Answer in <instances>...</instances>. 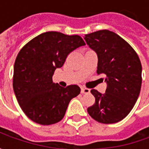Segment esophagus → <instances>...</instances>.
<instances>
[{
	"mask_svg": "<svg viewBox=\"0 0 149 149\" xmlns=\"http://www.w3.org/2000/svg\"><path fill=\"white\" fill-rule=\"evenodd\" d=\"M90 93V89L89 88H81V93Z\"/></svg>",
	"mask_w": 149,
	"mask_h": 149,
	"instance_id": "34e87169",
	"label": "esophagus"
}]
</instances>
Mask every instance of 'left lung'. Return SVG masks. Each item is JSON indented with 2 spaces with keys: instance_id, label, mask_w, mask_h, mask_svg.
<instances>
[{
  "instance_id": "obj_1",
  "label": "left lung",
  "mask_w": 149,
  "mask_h": 149,
  "mask_svg": "<svg viewBox=\"0 0 149 149\" xmlns=\"http://www.w3.org/2000/svg\"><path fill=\"white\" fill-rule=\"evenodd\" d=\"M84 40L97 52V73L106 75L107 82L105 93L91 90L95 103L88 108V112L99 123L120 121L131 112L141 92L140 58L126 40L112 31L104 29L86 34Z\"/></svg>"
}]
</instances>
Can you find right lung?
I'll return each mask as SVG.
<instances>
[{
	"label": "right lung",
	"mask_w": 149,
	"mask_h": 149,
	"mask_svg": "<svg viewBox=\"0 0 149 149\" xmlns=\"http://www.w3.org/2000/svg\"><path fill=\"white\" fill-rule=\"evenodd\" d=\"M84 45L78 35L51 31L34 37L20 50L13 86L21 109L33 121L42 125L61 121L70 100L80 94L78 85L63 88L52 82V76L70 52Z\"/></svg>",
	"instance_id": "add662e5"
}]
</instances>
